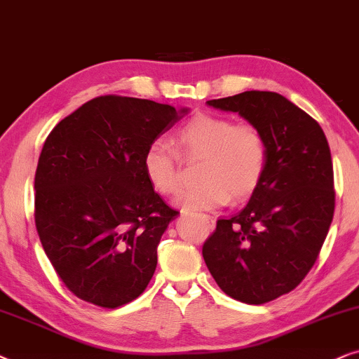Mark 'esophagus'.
Masks as SVG:
<instances>
[{
	"label": "esophagus",
	"instance_id": "34e87169",
	"mask_svg": "<svg viewBox=\"0 0 359 359\" xmlns=\"http://www.w3.org/2000/svg\"><path fill=\"white\" fill-rule=\"evenodd\" d=\"M203 219H205V223L208 224V228H210V229H213V228H215V224H217V222H215V218L208 217V215H203Z\"/></svg>",
	"mask_w": 359,
	"mask_h": 359
}]
</instances>
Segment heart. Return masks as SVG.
Listing matches in <instances>:
<instances>
[{"instance_id":"1","label":"heart","mask_w":359,"mask_h":359,"mask_svg":"<svg viewBox=\"0 0 359 359\" xmlns=\"http://www.w3.org/2000/svg\"><path fill=\"white\" fill-rule=\"evenodd\" d=\"M174 142L185 159L203 157L198 174L203 184L180 192L175 198L179 207L215 210L229 197L243 200L255 192L264 174V137L250 124L200 113L177 130ZM142 170L157 194L174 195L180 187L179 156L165 142L154 141L146 147Z\"/></svg>"}]
</instances>
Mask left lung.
Wrapping results in <instances>:
<instances>
[{
    "instance_id": "obj_1",
    "label": "left lung",
    "mask_w": 359,
    "mask_h": 359,
    "mask_svg": "<svg viewBox=\"0 0 359 359\" xmlns=\"http://www.w3.org/2000/svg\"><path fill=\"white\" fill-rule=\"evenodd\" d=\"M266 142V169L240 213L217 222L203 259L219 289L261 305L290 292L317 261L335 212L333 164L320 124L283 95L250 90L210 100Z\"/></svg>"
}]
</instances>
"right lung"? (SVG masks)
<instances>
[{"instance_id":"1","label":"right lung","mask_w":359,"mask_h":359,"mask_svg":"<svg viewBox=\"0 0 359 359\" xmlns=\"http://www.w3.org/2000/svg\"><path fill=\"white\" fill-rule=\"evenodd\" d=\"M189 113L130 97H98L65 116L37 162L36 228L70 292L114 309L144 292L157 245L179 212L142 170L146 147Z\"/></svg>"}]
</instances>
